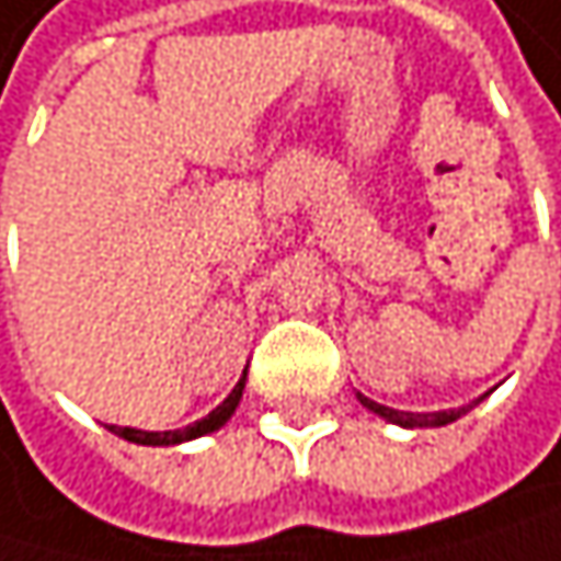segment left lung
I'll return each instance as SVG.
<instances>
[{
	"mask_svg": "<svg viewBox=\"0 0 561 561\" xmlns=\"http://www.w3.org/2000/svg\"><path fill=\"white\" fill-rule=\"evenodd\" d=\"M360 398V404L368 408V411H375V414H381L385 422H391V425H401V428H442V425H451V422H458V417L465 414V411H471L474 404H479L482 398H474L471 404H465V408H451V411H432V414H417V411H394V408H388V404H378V401H371V398H364V394H357Z\"/></svg>",
	"mask_w": 561,
	"mask_h": 561,
	"instance_id": "8db88e82",
	"label": "left lung"
}]
</instances>
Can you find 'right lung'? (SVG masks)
I'll list each match as a JSON object with an SVG mask.
<instances>
[{"instance_id": "obj_1", "label": "right lung", "mask_w": 561, "mask_h": 561, "mask_svg": "<svg viewBox=\"0 0 561 561\" xmlns=\"http://www.w3.org/2000/svg\"><path fill=\"white\" fill-rule=\"evenodd\" d=\"M243 381H247V371H243V378L233 385V391H230L207 417H201V422H193V425H186V428H176V432H139V428L110 425V432L119 435V438H126V442H133V445H180V442H193V438H201V435H210V432H217V428H224V425L230 422V414L237 411L240 394H243Z\"/></svg>"}]
</instances>
